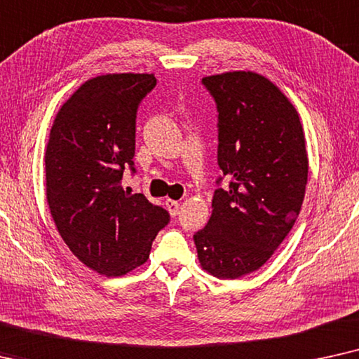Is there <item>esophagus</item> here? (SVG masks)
<instances>
[{
  "label": "esophagus",
  "instance_id": "esophagus-1",
  "mask_svg": "<svg viewBox=\"0 0 359 359\" xmlns=\"http://www.w3.org/2000/svg\"><path fill=\"white\" fill-rule=\"evenodd\" d=\"M165 207H167V210H169V213L172 215V217H177V215H179V210H180V202H177V200L167 198L165 200Z\"/></svg>",
  "mask_w": 359,
  "mask_h": 359
}]
</instances>
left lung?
<instances>
[{
  "label": "left lung",
  "instance_id": "1",
  "mask_svg": "<svg viewBox=\"0 0 359 359\" xmlns=\"http://www.w3.org/2000/svg\"><path fill=\"white\" fill-rule=\"evenodd\" d=\"M202 83L217 104L223 175L212 217L194 241L205 271L238 279L269 259L299 217L309 175L305 137L292 103L262 75L228 72Z\"/></svg>",
  "mask_w": 359,
  "mask_h": 359
}]
</instances>
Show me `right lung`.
Listing matches in <instances>:
<instances>
[{
  "label": "right lung",
  "mask_w": 359,
  "mask_h": 359,
  "mask_svg": "<svg viewBox=\"0 0 359 359\" xmlns=\"http://www.w3.org/2000/svg\"><path fill=\"white\" fill-rule=\"evenodd\" d=\"M149 74L85 82L57 113L46 151V195L62 240L90 269L118 277L144 264L170 215L121 187L135 169L136 114Z\"/></svg>",
  "instance_id": "1"
}]
</instances>
